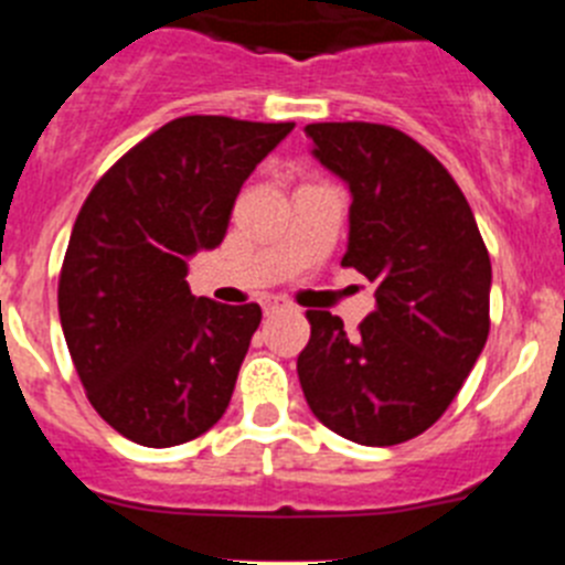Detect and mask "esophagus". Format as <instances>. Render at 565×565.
<instances>
[{
    "instance_id": "obj_1",
    "label": "esophagus",
    "mask_w": 565,
    "mask_h": 565,
    "mask_svg": "<svg viewBox=\"0 0 565 565\" xmlns=\"http://www.w3.org/2000/svg\"><path fill=\"white\" fill-rule=\"evenodd\" d=\"M282 306H286V299H279V297H268V299H263V311H266V313L277 311V308H282Z\"/></svg>"
}]
</instances>
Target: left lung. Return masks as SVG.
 Masks as SVG:
<instances>
[{"mask_svg":"<svg viewBox=\"0 0 565 565\" xmlns=\"http://www.w3.org/2000/svg\"><path fill=\"white\" fill-rule=\"evenodd\" d=\"M313 154L351 189L342 266L376 286V308L344 333L306 311L297 373L313 416L364 447L422 436L444 416L489 337L492 266L452 174L402 129L308 124Z\"/></svg>","mask_w":565,"mask_h":565,"instance_id":"8db88e82","label":"left lung"}]
</instances>
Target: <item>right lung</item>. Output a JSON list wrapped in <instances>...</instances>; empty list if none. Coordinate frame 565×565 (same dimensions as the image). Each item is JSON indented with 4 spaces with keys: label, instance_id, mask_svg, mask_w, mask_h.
<instances>
[{
    "label": "right lung",
    "instance_id": "add662e5",
    "mask_svg": "<svg viewBox=\"0 0 565 565\" xmlns=\"http://www.w3.org/2000/svg\"><path fill=\"white\" fill-rule=\"evenodd\" d=\"M291 129L183 115L87 194L62 263L58 317L89 404L129 441L186 444L226 413L263 311L194 297L186 259L221 246L243 181Z\"/></svg>",
    "mask_w": 565,
    "mask_h": 565
}]
</instances>
